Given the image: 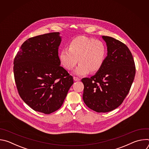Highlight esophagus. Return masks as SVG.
I'll use <instances>...</instances> for the list:
<instances>
[{
    "label": "esophagus",
    "mask_w": 149,
    "mask_h": 149,
    "mask_svg": "<svg viewBox=\"0 0 149 149\" xmlns=\"http://www.w3.org/2000/svg\"><path fill=\"white\" fill-rule=\"evenodd\" d=\"M74 81H79L80 79L78 77H74Z\"/></svg>",
    "instance_id": "1"
}]
</instances>
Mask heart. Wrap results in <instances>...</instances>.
<instances>
[{"instance_id": "heart-1", "label": "heart", "mask_w": 149, "mask_h": 149, "mask_svg": "<svg viewBox=\"0 0 149 149\" xmlns=\"http://www.w3.org/2000/svg\"><path fill=\"white\" fill-rule=\"evenodd\" d=\"M106 55L107 47L102 41L79 36L70 42L69 48L61 50L59 60L63 68L69 71L72 70L78 62L79 64L74 71L75 74L84 75L100 70Z\"/></svg>"}]
</instances>
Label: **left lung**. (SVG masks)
<instances>
[{
  "mask_svg": "<svg viewBox=\"0 0 149 149\" xmlns=\"http://www.w3.org/2000/svg\"><path fill=\"white\" fill-rule=\"evenodd\" d=\"M102 38L108 51L103 65L91 78L81 79L84 102L97 113L111 111L119 107L129 93L136 74L134 61L129 48L112 37Z\"/></svg>",
  "mask_w": 149,
  "mask_h": 149,
  "instance_id": "obj_1",
  "label": "left lung"
}]
</instances>
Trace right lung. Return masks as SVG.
Returning <instances> with one entry per match:
<instances>
[{
    "instance_id": "add662e5",
    "label": "right lung",
    "mask_w": 149,
    "mask_h": 149,
    "mask_svg": "<svg viewBox=\"0 0 149 149\" xmlns=\"http://www.w3.org/2000/svg\"><path fill=\"white\" fill-rule=\"evenodd\" d=\"M59 32L32 37L21 45L13 61L18 93L33 110L51 114L63 104L73 77L60 66Z\"/></svg>"
}]
</instances>
